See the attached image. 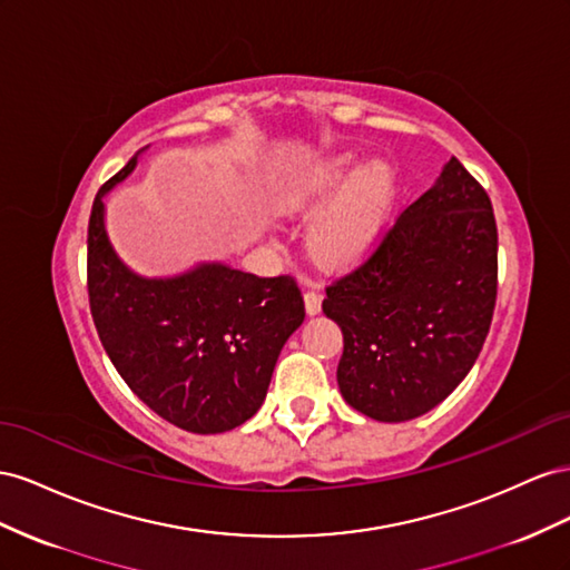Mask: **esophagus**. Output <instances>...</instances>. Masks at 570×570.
<instances>
[{"mask_svg": "<svg viewBox=\"0 0 570 570\" xmlns=\"http://www.w3.org/2000/svg\"><path fill=\"white\" fill-rule=\"evenodd\" d=\"M305 313L311 317L322 313V296L317 291H305Z\"/></svg>", "mask_w": 570, "mask_h": 570, "instance_id": "34e87169", "label": "esophagus"}]
</instances>
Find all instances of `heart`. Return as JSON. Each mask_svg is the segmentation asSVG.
<instances>
[{"instance_id":"obj_1","label":"heart","mask_w":570,"mask_h":570,"mask_svg":"<svg viewBox=\"0 0 570 570\" xmlns=\"http://www.w3.org/2000/svg\"><path fill=\"white\" fill-rule=\"evenodd\" d=\"M394 200L396 171L386 159H370L361 167L353 155H338L291 190L284 207L294 215L327 207L311 232V250L322 265L348 267L377 246Z\"/></svg>"}]
</instances>
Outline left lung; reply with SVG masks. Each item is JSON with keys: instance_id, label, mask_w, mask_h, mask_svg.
Wrapping results in <instances>:
<instances>
[{"instance_id": "obj_1", "label": "left lung", "mask_w": 570, "mask_h": 570, "mask_svg": "<svg viewBox=\"0 0 570 570\" xmlns=\"http://www.w3.org/2000/svg\"><path fill=\"white\" fill-rule=\"evenodd\" d=\"M497 303L490 195L451 157L365 265L327 286L341 396L380 422L425 415L475 365Z\"/></svg>"}]
</instances>
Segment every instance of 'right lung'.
Segmentation results:
<instances>
[{"label":"right lung","mask_w":570,"mask_h":570,"mask_svg":"<svg viewBox=\"0 0 570 570\" xmlns=\"http://www.w3.org/2000/svg\"><path fill=\"white\" fill-rule=\"evenodd\" d=\"M140 153L92 203L95 327L124 382L159 417L195 434L229 432L267 396L276 357L305 320L301 288L294 276L267 279L226 263H198L174 276L128 267L107 234L105 195L134 174Z\"/></svg>","instance_id":"add662e5"}]
</instances>
